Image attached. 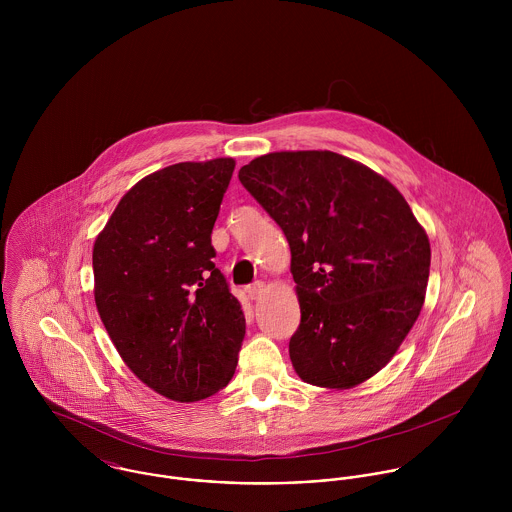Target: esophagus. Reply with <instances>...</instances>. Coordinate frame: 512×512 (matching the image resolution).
Listing matches in <instances>:
<instances>
[{"label":"esophagus","mask_w":512,"mask_h":512,"mask_svg":"<svg viewBox=\"0 0 512 512\" xmlns=\"http://www.w3.org/2000/svg\"><path fill=\"white\" fill-rule=\"evenodd\" d=\"M246 292H248L250 299H258V297H262V293L266 292V284L264 282H254L246 288Z\"/></svg>","instance_id":"esophagus-1"}]
</instances>
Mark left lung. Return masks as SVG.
Listing matches in <instances>:
<instances>
[{"label": "left lung", "instance_id": "obj_1", "mask_svg": "<svg viewBox=\"0 0 512 512\" xmlns=\"http://www.w3.org/2000/svg\"><path fill=\"white\" fill-rule=\"evenodd\" d=\"M292 250L297 376L347 390L390 363L430 278V240L402 193L335 151H274L238 171Z\"/></svg>", "mask_w": 512, "mask_h": 512}]
</instances>
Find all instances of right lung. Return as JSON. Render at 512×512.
Returning a JSON list of instances; mask_svg holds the SVG:
<instances>
[{"label":"right lung","instance_id":"1","mask_svg":"<svg viewBox=\"0 0 512 512\" xmlns=\"http://www.w3.org/2000/svg\"><path fill=\"white\" fill-rule=\"evenodd\" d=\"M234 165L217 157L147 175L120 199L92 250L94 301L116 351L175 402L224 388L246 333L211 244Z\"/></svg>","mask_w":512,"mask_h":512}]
</instances>
